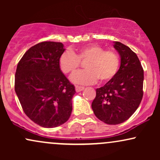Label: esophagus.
Returning a JSON list of instances; mask_svg holds the SVG:
<instances>
[{
    "mask_svg": "<svg viewBox=\"0 0 160 160\" xmlns=\"http://www.w3.org/2000/svg\"><path fill=\"white\" fill-rule=\"evenodd\" d=\"M75 89H76V92H81L84 89L83 86H75Z\"/></svg>",
    "mask_w": 160,
    "mask_h": 160,
    "instance_id": "1",
    "label": "esophagus"
}]
</instances>
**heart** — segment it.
<instances>
[{"mask_svg": "<svg viewBox=\"0 0 160 160\" xmlns=\"http://www.w3.org/2000/svg\"><path fill=\"white\" fill-rule=\"evenodd\" d=\"M86 70L78 71L71 77V81L80 85L107 82L117 75L120 65V56L113 50H105L97 44H90L75 51L65 50L58 58V67L63 74H72L86 62Z\"/></svg>", "mask_w": 160, "mask_h": 160, "instance_id": "1", "label": "heart"}]
</instances>
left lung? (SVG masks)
Wrapping results in <instances>:
<instances>
[{
  "label": "left lung",
  "mask_w": 160,
  "mask_h": 160,
  "mask_svg": "<svg viewBox=\"0 0 160 160\" xmlns=\"http://www.w3.org/2000/svg\"><path fill=\"white\" fill-rule=\"evenodd\" d=\"M120 67L112 80L96 89L92 108L96 117L109 125L122 123L138 108L143 97L144 70L137 55L127 46L114 42Z\"/></svg>",
  "instance_id": "left-lung-1"
}]
</instances>
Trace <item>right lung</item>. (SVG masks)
<instances>
[{
  "label": "right lung",
  "mask_w": 160,
  "mask_h": 160,
  "mask_svg": "<svg viewBox=\"0 0 160 160\" xmlns=\"http://www.w3.org/2000/svg\"><path fill=\"white\" fill-rule=\"evenodd\" d=\"M65 50L59 42H41L23 55L16 68L15 91L23 111L42 127L61 126L72 111L74 86L58 67Z\"/></svg>",
  "instance_id": "obj_1"
}]
</instances>
